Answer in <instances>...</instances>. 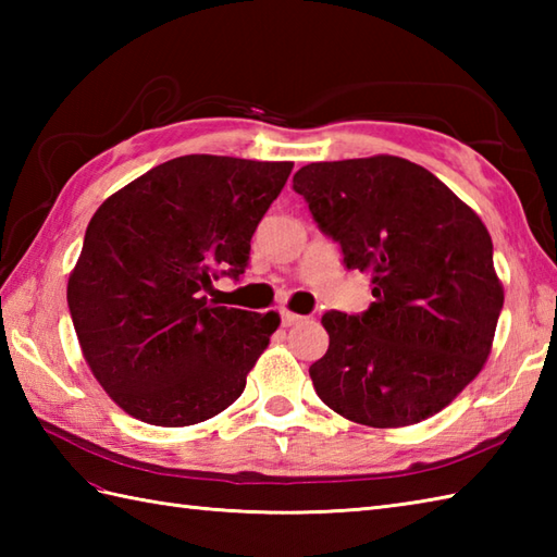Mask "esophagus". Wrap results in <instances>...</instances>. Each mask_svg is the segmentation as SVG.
<instances>
[{
  "instance_id": "obj_1",
  "label": "esophagus",
  "mask_w": 557,
  "mask_h": 557,
  "mask_svg": "<svg viewBox=\"0 0 557 557\" xmlns=\"http://www.w3.org/2000/svg\"><path fill=\"white\" fill-rule=\"evenodd\" d=\"M306 318L304 315H299V313H292V311H282V325L285 327H292V325H299V323H304Z\"/></svg>"
}]
</instances>
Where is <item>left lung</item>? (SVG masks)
I'll list each match as a JSON object with an SVG mask.
<instances>
[{"label":"left lung","instance_id":"left-lung-1","mask_svg":"<svg viewBox=\"0 0 557 557\" xmlns=\"http://www.w3.org/2000/svg\"><path fill=\"white\" fill-rule=\"evenodd\" d=\"M345 265L371 275L369 311H327L330 345L309 373L339 417L399 429L433 417L486 363L503 311L486 224L405 158L311 162L294 174Z\"/></svg>","mask_w":557,"mask_h":557}]
</instances>
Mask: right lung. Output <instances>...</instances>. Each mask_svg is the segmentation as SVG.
Returning a JSON list of instances; mask_svg holds the SVG:
<instances>
[{"label": "right lung", "mask_w": 557, "mask_h": 557, "mask_svg": "<svg viewBox=\"0 0 557 557\" xmlns=\"http://www.w3.org/2000/svg\"><path fill=\"white\" fill-rule=\"evenodd\" d=\"M294 162L184 156L112 194L88 222L66 301L83 359L134 419L191 425L227 409L280 315L203 297L239 280Z\"/></svg>", "instance_id": "add662e5"}]
</instances>
